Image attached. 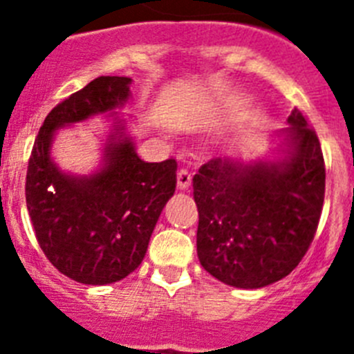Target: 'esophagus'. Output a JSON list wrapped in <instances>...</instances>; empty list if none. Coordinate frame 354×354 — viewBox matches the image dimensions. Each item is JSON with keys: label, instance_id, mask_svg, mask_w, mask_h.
Instances as JSON below:
<instances>
[{"label": "esophagus", "instance_id": "1", "mask_svg": "<svg viewBox=\"0 0 354 354\" xmlns=\"http://www.w3.org/2000/svg\"><path fill=\"white\" fill-rule=\"evenodd\" d=\"M189 186H192V174L183 168V170H179V174H177V189L184 192V189H187Z\"/></svg>", "mask_w": 354, "mask_h": 354}]
</instances>
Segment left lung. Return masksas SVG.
I'll return each instance as SVG.
<instances>
[{"instance_id":"8db88e82","label":"left lung","mask_w":354,"mask_h":354,"mask_svg":"<svg viewBox=\"0 0 354 354\" xmlns=\"http://www.w3.org/2000/svg\"><path fill=\"white\" fill-rule=\"evenodd\" d=\"M280 133L278 159L214 158L193 177L198 207L196 253L227 286L261 289L299 264L324 202V159L298 108Z\"/></svg>"}]
</instances>
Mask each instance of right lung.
Here are the masks:
<instances>
[{"mask_svg": "<svg viewBox=\"0 0 354 354\" xmlns=\"http://www.w3.org/2000/svg\"><path fill=\"white\" fill-rule=\"evenodd\" d=\"M129 86L131 77L101 76L55 106L28 162L26 205L40 248L60 273L86 286L118 282L142 264L177 184L175 159H140L115 111L129 101ZM95 114L114 117L102 168L65 174L50 158L55 131Z\"/></svg>", "mask_w": 354, "mask_h": 354, "instance_id": "1", "label": "right lung"}]
</instances>
